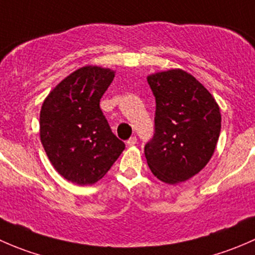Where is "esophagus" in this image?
Returning a JSON list of instances; mask_svg holds the SVG:
<instances>
[{"label":"esophagus","instance_id":"34e87169","mask_svg":"<svg viewBox=\"0 0 255 255\" xmlns=\"http://www.w3.org/2000/svg\"><path fill=\"white\" fill-rule=\"evenodd\" d=\"M127 144L129 146H133V145H135V144H137V137H135V135H132V137L129 138V139L127 140Z\"/></svg>","mask_w":255,"mask_h":255}]
</instances>
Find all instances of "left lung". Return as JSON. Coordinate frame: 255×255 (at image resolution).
Returning <instances> with one entry per match:
<instances>
[{
	"label": "left lung",
	"mask_w": 255,
	"mask_h": 255,
	"mask_svg": "<svg viewBox=\"0 0 255 255\" xmlns=\"http://www.w3.org/2000/svg\"><path fill=\"white\" fill-rule=\"evenodd\" d=\"M155 96V133L144 148L146 164L160 181L175 185L199 174L215 153L220 106L206 87L181 69L146 76Z\"/></svg>",
	"instance_id": "8db88e82"
}]
</instances>
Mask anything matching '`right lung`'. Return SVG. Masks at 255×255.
Here are the masks:
<instances>
[{
	"mask_svg": "<svg viewBox=\"0 0 255 255\" xmlns=\"http://www.w3.org/2000/svg\"><path fill=\"white\" fill-rule=\"evenodd\" d=\"M115 70L86 65L61 80L40 109L39 135L53 168L85 186L106 175L125 149L100 109Z\"/></svg>",
	"mask_w": 255,
	"mask_h": 255,
	"instance_id": "obj_1",
	"label": "right lung"
}]
</instances>
